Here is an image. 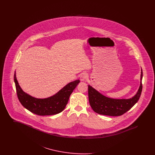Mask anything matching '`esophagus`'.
I'll return each instance as SVG.
<instances>
[{
	"mask_svg": "<svg viewBox=\"0 0 155 155\" xmlns=\"http://www.w3.org/2000/svg\"><path fill=\"white\" fill-rule=\"evenodd\" d=\"M88 78V74L87 73H83L80 76V80L82 81H85L87 80Z\"/></svg>",
	"mask_w": 155,
	"mask_h": 155,
	"instance_id": "esophagus-1",
	"label": "esophagus"
}]
</instances>
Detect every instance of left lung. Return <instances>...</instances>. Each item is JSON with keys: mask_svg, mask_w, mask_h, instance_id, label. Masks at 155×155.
I'll return each mask as SVG.
<instances>
[{"mask_svg": "<svg viewBox=\"0 0 155 155\" xmlns=\"http://www.w3.org/2000/svg\"><path fill=\"white\" fill-rule=\"evenodd\" d=\"M143 73L141 69L140 87L134 96L130 99H113L101 94L92 86L88 85L89 102L93 110L98 114L119 116L129 110L140 97L142 85Z\"/></svg>", "mask_w": 155, "mask_h": 155, "instance_id": "1", "label": "left lung"}]
</instances>
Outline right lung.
I'll list each match as a JSON object with an SVG mask.
<instances>
[{
    "label": "right lung",
    "instance_id": "right-lung-1",
    "mask_svg": "<svg viewBox=\"0 0 155 155\" xmlns=\"http://www.w3.org/2000/svg\"><path fill=\"white\" fill-rule=\"evenodd\" d=\"M14 81L20 103L25 109L39 116H51L61 112L66 107L70 96L80 82L79 80L69 82L53 96L41 99L31 96L22 90L17 80L15 71Z\"/></svg>",
    "mask_w": 155,
    "mask_h": 155
}]
</instances>
